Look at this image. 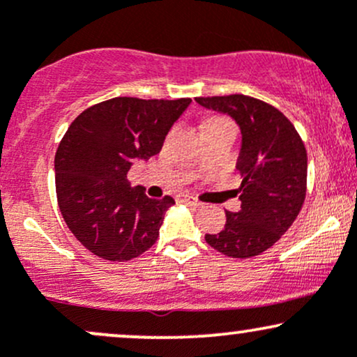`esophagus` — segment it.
I'll return each instance as SVG.
<instances>
[{
  "label": "esophagus",
  "mask_w": 357,
  "mask_h": 357,
  "mask_svg": "<svg viewBox=\"0 0 357 357\" xmlns=\"http://www.w3.org/2000/svg\"><path fill=\"white\" fill-rule=\"evenodd\" d=\"M176 199H178V202H183V203H190V204H192V206H196V208L203 206L202 202H198V199L192 198V196H190V195H178V196H176Z\"/></svg>",
  "instance_id": "1"
}]
</instances>
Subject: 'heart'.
<instances>
[{
    "instance_id": "heart-1",
    "label": "heart",
    "mask_w": 357,
    "mask_h": 357,
    "mask_svg": "<svg viewBox=\"0 0 357 357\" xmlns=\"http://www.w3.org/2000/svg\"><path fill=\"white\" fill-rule=\"evenodd\" d=\"M227 122H231V121H230V119H227V117L215 116V117L206 119V121H204L203 127H206V126H220V124H227Z\"/></svg>"
}]
</instances>
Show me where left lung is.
I'll list each match as a JSON object with an SVG mask.
<instances>
[{
  "instance_id": "left-lung-1",
  "label": "left lung",
  "mask_w": 357,
  "mask_h": 357,
  "mask_svg": "<svg viewBox=\"0 0 357 357\" xmlns=\"http://www.w3.org/2000/svg\"><path fill=\"white\" fill-rule=\"evenodd\" d=\"M206 109L235 119L241 130L236 169L240 211H227L225 228L206 243L231 258L264 253L292 227L307 191V151L280 110L243 93L196 97Z\"/></svg>"
}]
</instances>
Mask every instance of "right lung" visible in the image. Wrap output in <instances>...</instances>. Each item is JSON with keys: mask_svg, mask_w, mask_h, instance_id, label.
<instances>
[{"mask_svg": "<svg viewBox=\"0 0 357 357\" xmlns=\"http://www.w3.org/2000/svg\"><path fill=\"white\" fill-rule=\"evenodd\" d=\"M190 102L116 97L85 109L68 127L55 154L56 199L67 227L93 255L127 261L155 243L174 199L130 188L127 173L161 151Z\"/></svg>", "mask_w": 357, "mask_h": 357, "instance_id": "right-lung-1", "label": "right lung"}]
</instances>
